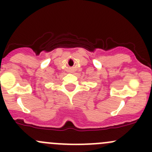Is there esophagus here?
Returning <instances> with one entry per match:
<instances>
[{"label":"esophagus","instance_id":"obj_1","mask_svg":"<svg viewBox=\"0 0 152 152\" xmlns=\"http://www.w3.org/2000/svg\"><path fill=\"white\" fill-rule=\"evenodd\" d=\"M68 72H69L70 73H72V69H69V71H68Z\"/></svg>","mask_w":152,"mask_h":152}]
</instances>
